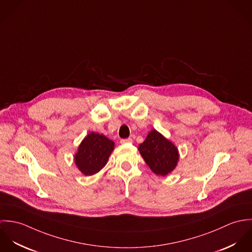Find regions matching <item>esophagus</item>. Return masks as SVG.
Segmentation results:
<instances>
[{"label": "esophagus", "instance_id": "obj_1", "mask_svg": "<svg viewBox=\"0 0 252 252\" xmlns=\"http://www.w3.org/2000/svg\"><path fill=\"white\" fill-rule=\"evenodd\" d=\"M121 144H132L133 143V140L131 138H128V139H122L120 141Z\"/></svg>", "mask_w": 252, "mask_h": 252}]
</instances>
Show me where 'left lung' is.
<instances>
[{"mask_svg":"<svg viewBox=\"0 0 252 252\" xmlns=\"http://www.w3.org/2000/svg\"><path fill=\"white\" fill-rule=\"evenodd\" d=\"M139 150L150 170L162 177L175 170L180 158L175 144L155 129L148 133L144 143L139 145Z\"/></svg>","mask_w":252,"mask_h":252,"instance_id":"1","label":"left lung"}]
</instances>
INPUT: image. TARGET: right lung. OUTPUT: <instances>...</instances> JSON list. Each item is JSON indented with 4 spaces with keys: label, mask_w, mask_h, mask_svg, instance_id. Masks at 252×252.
<instances>
[{
    "label": "right lung",
    "mask_w": 252,
    "mask_h": 252,
    "mask_svg": "<svg viewBox=\"0 0 252 252\" xmlns=\"http://www.w3.org/2000/svg\"><path fill=\"white\" fill-rule=\"evenodd\" d=\"M113 149L112 141L102 134L91 132L79 144L74 163L84 176H92L106 166Z\"/></svg>",
    "instance_id": "right-lung-1"
}]
</instances>
